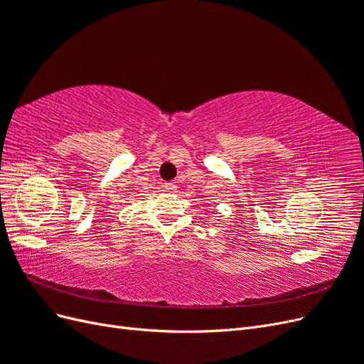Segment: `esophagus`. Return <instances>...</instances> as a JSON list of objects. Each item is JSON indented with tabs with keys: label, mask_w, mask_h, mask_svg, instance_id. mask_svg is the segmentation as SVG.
Returning a JSON list of instances; mask_svg holds the SVG:
<instances>
[{
	"label": "esophagus",
	"mask_w": 364,
	"mask_h": 364,
	"mask_svg": "<svg viewBox=\"0 0 364 364\" xmlns=\"http://www.w3.org/2000/svg\"><path fill=\"white\" fill-rule=\"evenodd\" d=\"M164 186H165V190L170 191V193L176 191V182H167Z\"/></svg>",
	"instance_id": "34e87169"
}]
</instances>
